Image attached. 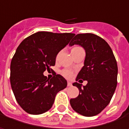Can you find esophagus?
I'll list each match as a JSON object with an SVG mask.
<instances>
[{"label": "esophagus", "instance_id": "1", "mask_svg": "<svg viewBox=\"0 0 129 129\" xmlns=\"http://www.w3.org/2000/svg\"><path fill=\"white\" fill-rule=\"evenodd\" d=\"M67 86H68V87H71V86H72V83H71L70 81H68V82H67Z\"/></svg>", "mask_w": 129, "mask_h": 129}]
</instances>
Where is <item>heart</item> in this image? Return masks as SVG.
<instances>
[{"label": "heart", "mask_w": 129, "mask_h": 129, "mask_svg": "<svg viewBox=\"0 0 129 129\" xmlns=\"http://www.w3.org/2000/svg\"><path fill=\"white\" fill-rule=\"evenodd\" d=\"M79 49H82V48H81V47H75V48H73L72 49V51H77V50H79ZM57 57H58V54L57 56ZM61 74L64 77L67 78H72V75H73L72 72L70 71V70H69V69H63V70H62L61 71Z\"/></svg>", "instance_id": "heart-1"}]
</instances>
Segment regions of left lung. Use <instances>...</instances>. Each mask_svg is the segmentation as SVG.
I'll return each instance as SVG.
<instances>
[{"instance_id":"left-lung-1","label":"left lung","mask_w":129,"mask_h":129,"mask_svg":"<svg viewBox=\"0 0 129 129\" xmlns=\"http://www.w3.org/2000/svg\"><path fill=\"white\" fill-rule=\"evenodd\" d=\"M79 45L86 52L84 66L76 81H87L86 86L75 82L79 95L70 99V105L77 113L93 116L101 113L110 103L117 84V63L108 42L93 34H77L69 45Z\"/></svg>"}]
</instances>
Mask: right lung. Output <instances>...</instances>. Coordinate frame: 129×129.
Here are the masks:
<instances>
[{"instance_id": "add662e5", "label": "right lung", "mask_w": 129, "mask_h": 129, "mask_svg": "<svg viewBox=\"0 0 129 129\" xmlns=\"http://www.w3.org/2000/svg\"><path fill=\"white\" fill-rule=\"evenodd\" d=\"M73 35L40 31L17 48L10 64V84L17 102L27 113L37 115L48 111L57 93L66 87L67 81L60 75L55 73L49 79L43 72L55 65L57 54Z\"/></svg>"}]
</instances>
